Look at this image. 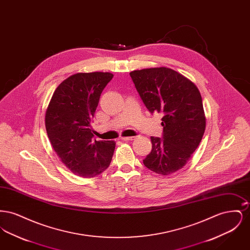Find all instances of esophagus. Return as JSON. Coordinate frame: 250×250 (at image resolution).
<instances>
[{"label": "esophagus", "instance_id": "34e87169", "mask_svg": "<svg viewBox=\"0 0 250 250\" xmlns=\"http://www.w3.org/2000/svg\"><path fill=\"white\" fill-rule=\"evenodd\" d=\"M121 140L124 141V142H129V141L134 140V137H122Z\"/></svg>", "mask_w": 250, "mask_h": 250}]
</instances>
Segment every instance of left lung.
Here are the masks:
<instances>
[{
	"instance_id": "left-lung-1",
	"label": "left lung",
	"mask_w": 250,
	"mask_h": 250,
	"mask_svg": "<svg viewBox=\"0 0 250 250\" xmlns=\"http://www.w3.org/2000/svg\"><path fill=\"white\" fill-rule=\"evenodd\" d=\"M135 87L151 113H162V138L151 137L152 151L143 160L155 173L179 170L198 148L205 131L202 95L197 86L167 67L130 72Z\"/></svg>"
}]
</instances>
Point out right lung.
<instances>
[{"mask_svg": "<svg viewBox=\"0 0 250 250\" xmlns=\"http://www.w3.org/2000/svg\"><path fill=\"white\" fill-rule=\"evenodd\" d=\"M112 78L108 72L72 75L56 88L46 111L54 151L74 174L84 178L106 170L115 149L114 141L94 142L91 127L100 95Z\"/></svg>", "mask_w": 250, "mask_h": 250, "instance_id": "1", "label": "right lung"}]
</instances>
